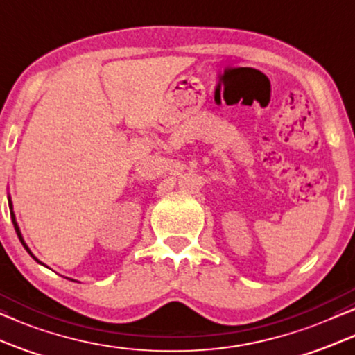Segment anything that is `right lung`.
<instances>
[{
	"mask_svg": "<svg viewBox=\"0 0 355 355\" xmlns=\"http://www.w3.org/2000/svg\"><path fill=\"white\" fill-rule=\"evenodd\" d=\"M9 207H11V209H12V206H11V201H9ZM11 219H12L14 229H16V234H17V237H19V240H21V242H22L21 232H19V227H17V224H16V219H14V214H12V212H11ZM22 245H24V248H26V250H27V252H29V253H31V250H29V248H27V245H26V243H24V242H22ZM31 254H32V253H31Z\"/></svg>",
	"mask_w": 355,
	"mask_h": 355,
	"instance_id": "obj_1",
	"label": "right lung"
}]
</instances>
